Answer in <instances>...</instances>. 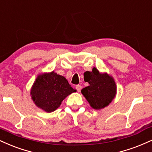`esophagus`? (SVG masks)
<instances>
[{"label":"esophagus","mask_w":152,"mask_h":152,"mask_svg":"<svg viewBox=\"0 0 152 152\" xmlns=\"http://www.w3.org/2000/svg\"><path fill=\"white\" fill-rule=\"evenodd\" d=\"M81 88H82V86L81 85H76V89L77 90L78 92H80L81 90Z\"/></svg>","instance_id":"34e87169"}]
</instances>
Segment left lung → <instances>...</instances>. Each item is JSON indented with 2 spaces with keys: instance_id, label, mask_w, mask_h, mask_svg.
<instances>
[{
  "instance_id": "8db88e82",
  "label": "left lung",
  "mask_w": 152,
  "mask_h": 152,
  "mask_svg": "<svg viewBox=\"0 0 152 152\" xmlns=\"http://www.w3.org/2000/svg\"><path fill=\"white\" fill-rule=\"evenodd\" d=\"M89 86L81 90V94L94 109L100 110L106 107L115 97L117 87L114 78L107 73L101 74L96 68L89 72Z\"/></svg>"
}]
</instances>
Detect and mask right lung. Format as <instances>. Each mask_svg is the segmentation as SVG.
Returning <instances> with one entry per match:
<instances>
[{
    "label": "right lung",
    "mask_w": 152,
    "mask_h": 152,
    "mask_svg": "<svg viewBox=\"0 0 152 152\" xmlns=\"http://www.w3.org/2000/svg\"><path fill=\"white\" fill-rule=\"evenodd\" d=\"M76 91L65 77L52 71L37 77L30 95L38 107L51 113L59 107L66 97Z\"/></svg>",
    "instance_id": "obj_1"
}]
</instances>
